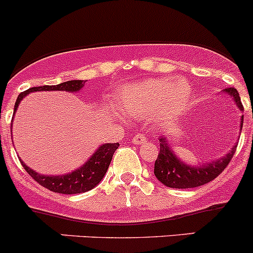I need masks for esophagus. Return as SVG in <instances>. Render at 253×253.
I'll use <instances>...</instances> for the list:
<instances>
[{"mask_svg": "<svg viewBox=\"0 0 253 253\" xmlns=\"http://www.w3.org/2000/svg\"><path fill=\"white\" fill-rule=\"evenodd\" d=\"M147 141L146 137L141 133H136L133 137H132V143L133 144H142Z\"/></svg>", "mask_w": 253, "mask_h": 253, "instance_id": "esophagus-1", "label": "esophagus"}]
</instances>
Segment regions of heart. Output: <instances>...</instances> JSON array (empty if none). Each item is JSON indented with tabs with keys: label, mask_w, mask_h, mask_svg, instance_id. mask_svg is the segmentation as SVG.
I'll return each mask as SVG.
<instances>
[{
	"label": "heart",
	"mask_w": 253,
	"mask_h": 253,
	"mask_svg": "<svg viewBox=\"0 0 253 253\" xmlns=\"http://www.w3.org/2000/svg\"><path fill=\"white\" fill-rule=\"evenodd\" d=\"M190 99L192 86L186 80L159 78L125 85L117 96V107L131 117L153 114L157 121L166 122L180 115Z\"/></svg>",
	"instance_id": "heart-1"
}]
</instances>
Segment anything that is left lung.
<instances>
[{
  "label": "left lung",
  "mask_w": 253,
  "mask_h": 253,
  "mask_svg": "<svg viewBox=\"0 0 253 253\" xmlns=\"http://www.w3.org/2000/svg\"><path fill=\"white\" fill-rule=\"evenodd\" d=\"M222 92L231 97L240 111H244L241 99L235 87L224 89ZM242 125H244V115L240 117V129H242ZM159 147L161 148H159L158 157L154 163L156 178L168 188L189 189L204 185V184L214 180L230 163L235 151H236L237 142L227 151L226 154L220 157L219 159H214L208 163L193 164V166L176 156L173 146L167 136L159 137Z\"/></svg>",
  "instance_id": "1"
}]
</instances>
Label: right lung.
Listing matches in <instances>:
<instances>
[{
  "mask_svg": "<svg viewBox=\"0 0 253 253\" xmlns=\"http://www.w3.org/2000/svg\"><path fill=\"white\" fill-rule=\"evenodd\" d=\"M84 80H69L58 85H44V86L31 87L26 91L21 92L18 95L14 104V111L12 121L14 119V114L17 112L19 104L22 100L29 95L31 92L37 91H67V92H79L84 87ZM12 127V125H11ZM120 143H104L97 147L96 151L89 157L86 162L79 168L64 174H42L36 171L34 169L29 168L22 159H19L26 169L27 173L32 176L36 181H38L41 185L46 188L48 190H51L54 193H60V194H80V193L89 192L94 189L102 178L106 174L107 168L111 163L112 156L115 151L119 148Z\"/></svg>",
  "mask_w": 253,
  "mask_h": 253,
  "instance_id": "right-lung-1",
  "label": "right lung"
}]
</instances>
